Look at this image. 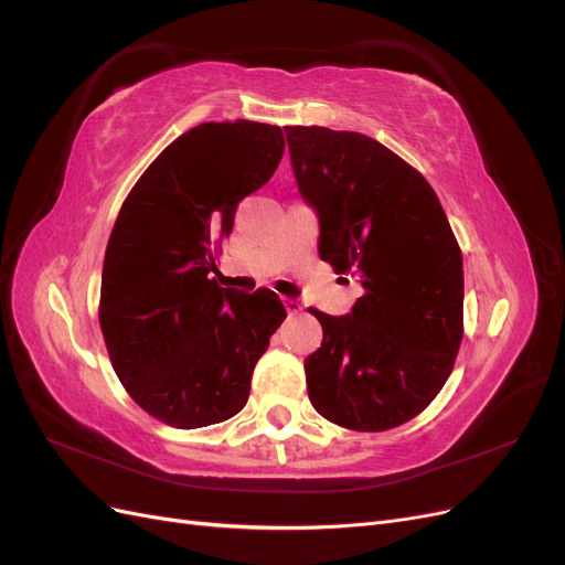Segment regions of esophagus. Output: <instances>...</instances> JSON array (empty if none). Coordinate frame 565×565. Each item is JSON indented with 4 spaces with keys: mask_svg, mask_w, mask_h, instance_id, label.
<instances>
[{
    "mask_svg": "<svg viewBox=\"0 0 565 565\" xmlns=\"http://www.w3.org/2000/svg\"><path fill=\"white\" fill-rule=\"evenodd\" d=\"M282 303H285V309H287L289 316H297V313L303 311V306L299 303V299H285Z\"/></svg>",
    "mask_w": 565,
    "mask_h": 565,
    "instance_id": "1",
    "label": "esophagus"
}]
</instances>
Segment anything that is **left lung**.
<instances>
[{"instance_id": "left-lung-1", "label": "left lung", "mask_w": 565, "mask_h": 565, "mask_svg": "<svg viewBox=\"0 0 565 565\" xmlns=\"http://www.w3.org/2000/svg\"><path fill=\"white\" fill-rule=\"evenodd\" d=\"M301 198L320 218L318 252L361 273L351 313L313 316L322 344L303 361L318 413L353 431L417 417L448 382L465 332L461 252L417 169L358 131L285 127Z\"/></svg>"}]
</instances>
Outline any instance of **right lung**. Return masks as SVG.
Returning a JSON list of instances; mask_svg holds the SVG:
<instances>
[{
	"label": "right lung",
	"instance_id": "1",
	"mask_svg": "<svg viewBox=\"0 0 565 565\" xmlns=\"http://www.w3.org/2000/svg\"><path fill=\"white\" fill-rule=\"evenodd\" d=\"M282 129L249 119L181 134L136 181L110 233L98 320L115 374L148 415L200 429L241 413L285 306L218 287L212 247L276 172Z\"/></svg>",
	"mask_w": 565,
	"mask_h": 565
}]
</instances>
